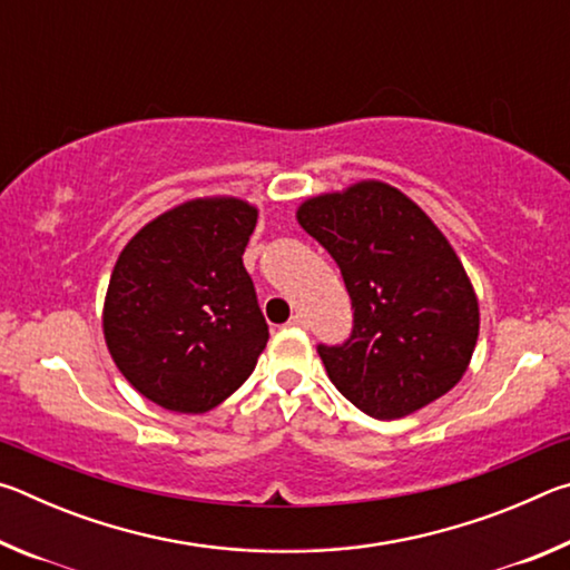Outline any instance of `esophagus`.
I'll list each match as a JSON object with an SVG mask.
<instances>
[{
  "label": "esophagus",
  "instance_id": "esophagus-1",
  "mask_svg": "<svg viewBox=\"0 0 570 570\" xmlns=\"http://www.w3.org/2000/svg\"><path fill=\"white\" fill-rule=\"evenodd\" d=\"M288 326H294V330H304V326H306V320H304L302 314H294L292 320H288Z\"/></svg>",
  "mask_w": 570,
  "mask_h": 570
}]
</instances>
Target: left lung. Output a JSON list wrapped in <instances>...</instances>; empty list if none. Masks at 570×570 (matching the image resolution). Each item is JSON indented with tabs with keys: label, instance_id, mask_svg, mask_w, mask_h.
<instances>
[{
	"label": "left lung",
	"instance_id": "left-lung-1",
	"mask_svg": "<svg viewBox=\"0 0 570 570\" xmlns=\"http://www.w3.org/2000/svg\"><path fill=\"white\" fill-rule=\"evenodd\" d=\"M296 218L330 250L352 298V334L316 346L334 387L374 420L404 417L455 387L478 342V298L424 210L387 183L362 180L306 200Z\"/></svg>",
	"mask_w": 570,
	"mask_h": 570
}]
</instances>
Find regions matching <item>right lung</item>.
Masks as SVG:
<instances>
[{
	"mask_svg": "<svg viewBox=\"0 0 570 570\" xmlns=\"http://www.w3.org/2000/svg\"><path fill=\"white\" fill-rule=\"evenodd\" d=\"M256 208L188 200L122 248L105 296L115 364L142 397L170 412H208L254 372L268 324L244 268Z\"/></svg>",
	"mask_w": 570,
	"mask_h": 570,
	"instance_id": "add662e5",
	"label": "right lung"
}]
</instances>
